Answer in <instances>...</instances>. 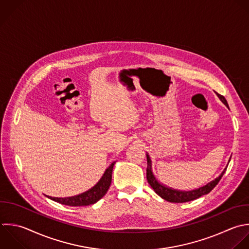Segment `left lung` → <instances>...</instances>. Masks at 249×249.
Here are the masks:
<instances>
[{"mask_svg": "<svg viewBox=\"0 0 249 249\" xmlns=\"http://www.w3.org/2000/svg\"><path fill=\"white\" fill-rule=\"evenodd\" d=\"M217 96L219 97V99L228 107V103H227V100L225 99V97L221 94H218L216 92ZM231 159L229 160V162H230ZM147 162H148V167H147V180H148V183L150 184V186L153 188V190L163 199L167 200V201H170V202H187V201H191V200H194L196 198H198L199 196H203V195H206L208 194L217 184L218 182L221 180L223 174L225 173L228 165L226 166V168L222 171V173L220 174L219 177H217L216 179H214L213 181L209 182L208 184H206L205 186L203 187H200L196 190H193V191H189V192H185V191H177V190H174L172 188H169V187H166L162 184H160L155 177V175L153 174V171H152V161H151V159L149 157V155L147 154Z\"/></svg>", "mask_w": 249, "mask_h": 249, "instance_id": "1", "label": "left lung"}]
</instances>
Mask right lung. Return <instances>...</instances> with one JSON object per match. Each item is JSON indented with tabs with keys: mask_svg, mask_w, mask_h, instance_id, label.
<instances>
[{
	"mask_svg": "<svg viewBox=\"0 0 249 249\" xmlns=\"http://www.w3.org/2000/svg\"><path fill=\"white\" fill-rule=\"evenodd\" d=\"M116 161L110 164V166L105 170L101 179L96 183L95 186H93L89 191L83 194H80L78 196H69V197H53L49 196L48 197L56 202H59L64 205H69V206H85V205H90L97 202L100 198H102L105 196V194L107 193L111 185L112 172H113V167Z\"/></svg>",
	"mask_w": 249,
	"mask_h": 249,
	"instance_id": "1",
	"label": "right lung"
}]
</instances>
